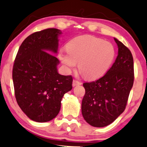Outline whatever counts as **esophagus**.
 Wrapping results in <instances>:
<instances>
[{"label": "esophagus", "instance_id": "34e87169", "mask_svg": "<svg viewBox=\"0 0 147 147\" xmlns=\"http://www.w3.org/2000/svg\"><path fill=\"white\" fill-rule=\"evenodd\" d=\"M81 84H82V83L77 80H73V82H72V86H76L81 85Z\"/></svg>", "mask_w": 147, "mask_h": 147}]
</instances>
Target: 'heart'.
<instances>
[{
    "label": "heart",
    "mask_w": 147,
    "mask_h": 147,
    "mask_svg": "<svg viewBox=\"0 0 147 147\" xmlns=\"http://www.w3.org/2000/svg\"><path fill=\"white\" fill-rule=\"evenodd\" d=\"M66 48L67 51L61 50L59 57L67 71L78 63L79 72L88 79L102 77L110 67L115 53L110 42L90 35L75 37Z\"/></svg>",
    "instance_id": "obj_1"
}]
</instances>
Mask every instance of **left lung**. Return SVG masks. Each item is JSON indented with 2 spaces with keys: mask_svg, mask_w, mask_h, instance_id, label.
I'll return each instance as SVG.
<instances>
[{
  "mask_svg": "<svg viewBox=\"0 0 147 147\" xmlns=\"http://www.w3.org/2000/svg\"><path fill=\"white\" fill-rule=\"evenodd\" d=\"M114 40L118 55L111 68L97 80L83 84L86 92L82 103V115L95 127L109 125L124 112L133 85L132 54L122 42Z\"/></svg>",
  "mask_w": 147,
  "mask_h": 147,
  "instance_id": "1",
  "label": "left lung"
}]
</instances>
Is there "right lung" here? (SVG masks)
Returning <instances> with one entry per match:
<instances>
[{
  "label": "right lung",
  "mask_w": 147,
  "mask_h": 147,
  "mask_svg": "<svg viewBox=\"0 0 147 147\" xmlns=\"http://www.w3.org/2000/svg\"><path fill=\"white\" fill-rule=\"evenodd\" d=\"M61 34L55 28L32 34L22 43L15 58V97L23 113L35 122H49L56 117L64 94L72 88V76L59 74V61L49 53H57Z\"/></svg>",
  "instance_id": "1"
}]
</instances>
